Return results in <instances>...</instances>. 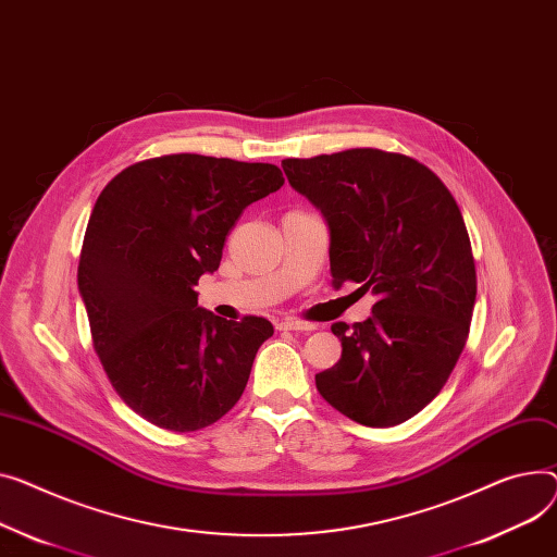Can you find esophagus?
<instances>
[{"label": "esophagus", "mask_w": 557, "mask_h": 557, "mask_svg": "<svg viewBox=\"0 0 557 557\" xmlns=\"http://www.w3.org/2000/svg\"><path fill=\"white\" fill-rule=\"evenodd\" d=\"M275 329H280V331H313L315 324L302 322V320H282L275 324Z\"/></svg>", "instance_id": "esophagus-1"}]
</instances>
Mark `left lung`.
<instances>
[{
    "label": "left lung",
    "instance_id": "1",
    "mask_svg": "<svg viewBox=\"0 0 557 557\" xmlns=\"http://www.w3.org/2000/svg\"><path fill=\"white\" fill-rule=\"evenodd\" d=\"M284 174L326 219L333 286L379 302L364 322H336L343 356L315 374L322 398L367 428L419 414L466 347L476 273L461 210L417 159L356 147L284 159Z\"/></svg>",
    "mask_w": 557,
    "mask_h": 557
}]
</instances>
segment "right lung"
I'll list each match as a JSON object with an SVG mask.
<instances>
[{
  "label": "right lung",
  "instance_id": "add662e5",
  "mask_svg": "<svg viewBox=\"0 0 557 557\" xmlns=\"http://www.w3.org/2000/svg\"><path fill=\"white\" fill-rule=\"evenodd\" d=\"M284 185L271 163L170 154L125 168L100 193L78 288L107 379L136 414L195 432L244 394L267 318L224 320L197 305L246 206Z\"/></svg>",
  "mask_w": 557,
  "mask_h": 557
}]
</instances>
